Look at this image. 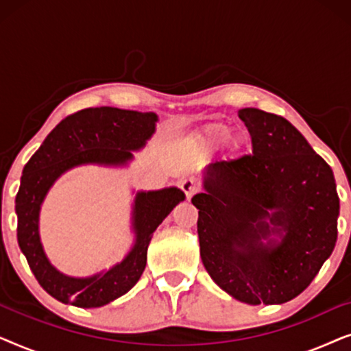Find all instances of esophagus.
I'll list each match as a JSON object with an SVG mask.
<instances>
[{
	"mask_svg": "<svg viewBox=\"0 0 351 351\" xmlns=\"http://www.w3.org/2000/svg\"><path fill=\"white\" fill-rule=\"evenodd\" d=\"M182 190H184L186 199H190L191 196L199 191V184L198 182H195L193 179H186L182 182Z\"/></svg>",
	"mask_w": 351,
	"mask_h": 351,
	"instance_id": "esophagus-1",
	"label": "esophagus"
}]
</instances>
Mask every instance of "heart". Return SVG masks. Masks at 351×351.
I'll list each match as a JSON object with an SVG mask.
<instances>
[{"mask_svg":"<svg viewBox=\"0 0 351 351\" xmlns=\"http://www.w3.org/2000/svg\"><path fill=\"white\" fill-rule=\"evenodd\" d=\"M232 128L227 126V124H210L204 129L203 136H201V142L204 143L206 147H219L222 145L232 137Z\"/></svg>","mask_w":351,"mask_h":351,"instance_id":"obj_1","label":"heart"}]
</instances>
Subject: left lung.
<instances>
[{
  "mask_svg": "<svg viewBox=\"0 0 351 351\" xmlns=\"http://www.w3.org/2000/svg\"><path fill=\"white\" fill-rule=\"evenodd\" d=\"M239 118L251 134L252 155L210 165L206 191L191 198L201 261L234 299L285 304L310 286L334 251V174L286 118L258 108H241ZM275 232L280 243L269 239Z\"/></svg>",
  "mask_w": 351,
  "mask_h": 351,
  "instance_id": "8db88e82",
  "label": "left lung"
}]
</instances>
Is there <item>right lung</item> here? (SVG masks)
<instances>
[{
    "instance_id": "add662e5",
    "label": "right lung",
    "mask_w": 351,
    "mask_h": 351,
    "mask_svg": "<svg viewBox=\"0 0 351 351\" xmlns=\"http://www.w3.org/2000/svg\"><path fill=\"white\" fill-rule=\"evenodd\" d=\"M155 113L113 107L84 108L62 119L23 167L16 196L17 241L43 289L81 308L107 305L131 289L147 265L152 234L185 195L179 189L137 193L134 204L136 244L121 263L93 278H70L51 265L38 234L43 199L62 172L88 162L124 165L155 132Z\"/></svg>"
}]
</instances>
